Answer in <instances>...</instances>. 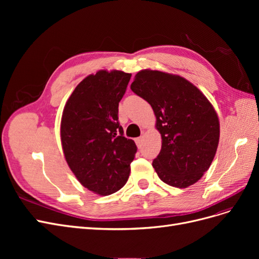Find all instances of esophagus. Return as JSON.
<instances>
[{"label": "esophagus", "mask_w": 259, "mask_h": 259, "mask_svg": "<svg viewBox=\"0 0 259 259\" xmlns=\"http://www.w3.org/2000/svg\"><path fill=\"white\" fill-rule=\"evenodd\" d=\"M143 140H144L143 136H140V137L136 138V145H137L138 147H142V145H143Z\"/></svg>", "instance_id": "obj_1"}]
</instances>
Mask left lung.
<instances>
[{"mask_svg":"<svg viewBox=\"0 0 259 259\" xmlns=\"http://www.w3.org/2000/svg\"><path fill=\"white\" fill-rule=\"evenodd\" d=\"M131 90L148 101L156 116L162 148L152 166L162 182L187 188L209 168L219 142V120L201 91L184 77L142 70Z\"/></svg>","mask_w":259,"mask_h":259,"instance_id":"8db88e82","label":"left lung"}]
</instances>
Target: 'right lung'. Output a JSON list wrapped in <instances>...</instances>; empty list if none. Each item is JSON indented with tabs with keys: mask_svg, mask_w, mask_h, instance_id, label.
Wrapping results in <instances>:
<instances>
[{
	"mask_svg": "<svg viewBox=\"0 0 259 259\" xmlns=\"http://www.w3.org/2000/svg\"><path fill=\"white\" fill-rule=\"evenodd\" d=\"M131 76L117 70L86 76L62 112L60 137L68 165L82 186L100 195L126 184L137 151L117 116Z\"/></svg>",
	"mask_w": 259,
	"mask_h": 259,
	"instance_id": "right-lung-1",
	"label": "right lung"
}]
</instances>
